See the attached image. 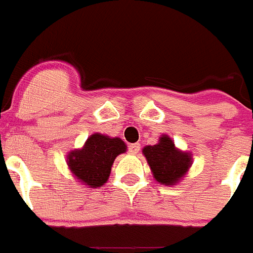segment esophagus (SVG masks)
Here are the masks:
<instances>
[{
    "label": "esophagus",
    "instance_id": "1",
    "mask_svg": "<svg viewBox=\"0 0 253 253\" xmlns=\"http://www.w3.org/2000/svg\"><path fill=\"white\" fill-rule=\"evenodd\" d=\"M128 151H129V153H131V154H137L138 152L140 151V144L139 143H133V144H129Z\"/></svg>",
    "mask_w": 253,
    "mask_h": 253
}]
</instances>
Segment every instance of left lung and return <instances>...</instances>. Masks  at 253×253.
<instances>
[{
  "label": "left lung",
  "instance_id": "8db88e82",
  "mask_svg": "<svg viewBox=\"0 0 253 253\" xmlns=\"http://www.w3.org/2000/svg\"><path fill=\"white\" fill-rule=\"evenodd\" d=\"M154 178L162 185H175L189 169L191 157L189 153L175 148L171 138L163 135L160 143L143 148Z\"/></svg>",
  "mask_w": 253,
  "mask_h": 253
}]
</instances>
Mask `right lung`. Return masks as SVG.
I'll return each mask as SVG.
<instances>
[{
    "instance_id": "add662e5",
    "label": "right lung",
    "mask_w": 253,
    "mask_h": 253,
    "mask_svg": "<svg viewBox=\"0 0 253 253\" xmlns=\"http://www.w3.org/2000/svg\"><path fill=\"white\" fill-rule=\"evenodd\" d=\"M126 146L120 138L96 133L86 140L82 149L67 156L68 166L78 180L90 187H100L110 176L116 156L124 153Z\"/></svg>"
}]
</instances>
